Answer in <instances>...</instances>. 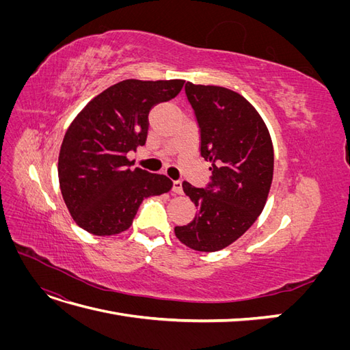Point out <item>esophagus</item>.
<instances>
[{"label":"esophagus","instance_id":"34e87169","mask_svg":"<svg viewBox=\"0 0 350 350\" xmlns=\"http://www.w3.org/2000/svg\"><path fill=\"white\" fill-rule=\"evenodd\" d=\"M172 191L175 194H183V183L181 181H174L172 184Z\"/></svg>","mask_w":350,"mask_h":350}]
</instances>
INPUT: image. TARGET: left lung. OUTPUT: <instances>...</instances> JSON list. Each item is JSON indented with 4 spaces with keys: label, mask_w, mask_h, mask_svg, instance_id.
Segmentation results:
<instances>
[{
    "label": "left lung",
    "mask_w": 350,
    "mask_h": 350,
    "mask_svg": "<svg viewBox=\"0 0 350 350\" xmlns=\"http://www.w3.org/2000/svg\"><path fill=\"white\" fill-rule=\"evenodd\" d=\"M200 133V156L210 162L204 188L183 183L198 211L176 238L196 251L213 252L245 234L266 204L273 179V144L266 124L239 93L185 84Z\"/></svg>",
    "instance_id": "8db88e82"
}]
</instances>
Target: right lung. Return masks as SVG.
Masks as SVG:
<instances>
[{
    "instance_id": "obj_1",
    "label": "right lung",
    "mask_w": 350,
    "mask_h": 350,
    "mask_svg": "<svg viewBox=\"0 0 350 350\" xmlns=\"http://www.w3.org/2000/svg\"><path fill=\"white\" fill-rule=\"evenodd\" d=\"M184 80H124L90 100L70 125L58 159L62 198L76 224L98 237L129 229L143 200L172 188L165 175L130 169L144 146L149 112L174 99Z\"/></svg>"
}]
</instances>
